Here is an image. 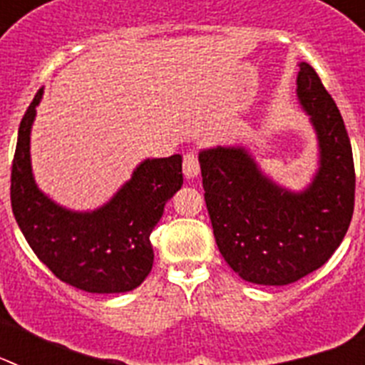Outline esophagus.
Segmentation results:
<instances>
[{"instance_id": "obj_1", "label": "esophagus", "mask_w": 365, "mask_h": 365, "mask_svg": "<svg viewBox=\"0 0 365 365\" xmlns=\"http://www.w3.org/2000/svg\"><path fill=\"white\" fill-rule=\"evenodd\" d=\"M182 172H185V175L188 177V179L197 177V173L201 172L199 157L193 153V151H188V153H185V157H182Z\"/></svg>"}]
</instances>
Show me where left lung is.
<instances>
[{
  "label": "left lung",
  "mask_w": 365,
  "mask_h": 365,
  "mask_svg": "<svg viewBox=\"0 0 365 365\" xmlns=\"http://www.w3.org/2000/svg\"><path fill=\"white\" fill-rule=\"evenodd\" d=\"M296 82L320 143V170L305 192L270 182L243 148L199 153L219 252L257 285H289L320 269L340 247L354 210L353 150L340 111L309 63H299Z\"/></svg>",
  "instance_id": "1"
}]
</instances>
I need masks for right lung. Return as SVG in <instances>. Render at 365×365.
<instances>
[{"label": "right lung", "instance_id": "obj_1", "mask_svg": "<svg viewBox=\"0 0 365 365\" xmlns=\"http://www.w3.org/2000/svg\"><path fill=\"white\" fill-rule=\"evenodd\" d=\"M41 89L25 111L11 172V205L38 259L80 291L115 294L137 289L153 267L150 234L164 205L182 186V157L148 159L115 197L95 212H71L36 188L31 170V125Z\"/></svg>", "mask_w": 365, "mask_h": 365}]
</instances>
